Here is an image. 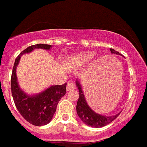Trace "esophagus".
Segmentation results:
<instances>
[{
    "label": "esophagus",
    "instance_id": "1",
    "mask_svg": "<svg viewBox=\"0 0 147 147\" xmlns=\"http://www.w3.org/2000/svg\"><path fill=\"white\" fill-rule=\"evenodd\" d=\"M74 89V86L72 82H68L67 85V91H71Z\"/></svg>",
    "mask_w": 147,
    "mask_h": 147
}]
</instances>
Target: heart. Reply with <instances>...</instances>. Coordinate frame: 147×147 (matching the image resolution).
<instances>
[{
  "label": "heart",
  "mask_w": 147,
  "mask_h": 147,
  "mask_svg": "<svg viewBox=\"0 0 147 147\" xmlns=\"http://www.w3.org/2000/svg\"><path fill=\"white\" fill-rule=\"evenodd\" d=\"M94 56V53L90 52H85L77 55L71 60V65L74 66H80L89 61Z\"/></svg>",
  "instance_id": "1"
}]
</instances>
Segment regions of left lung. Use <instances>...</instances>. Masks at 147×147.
<instances>
[{"label":"left lung","mask_w":147,"mask_h":147,"mask_svg":"<svg viewBox=\"0 0 147 147\" xmlns=\"http://www.w3.org/2000/svg\"><path fill=\"white\" fill-rule=\"evenodd\" d=\"M110 49L112 54L113 53V54L119 55V52L114 50L113 49ZM76 85L79 89V98L77 100V104H76V113H77L79 117L85 124L91 126V127H94V128H100V127L107 125L111 122H113L119 115L120 113L115 116H106L98 114L94 112L89 107L86 100L85 99L82 87H81L80 83L79 82L78 80L76 81Z\"/></svg>","instance_id":"obj_1"}]
</instances>
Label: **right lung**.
Masks as SVG:
<instances>
[{
    "label": "right lung",
    "mask_w": 147,
    "mask_h": 147,
    "mask_svg": "<svg viewBox=\"0 0 147 147\" xmlns=\"http://www.w3.org/2000/svg\"><path fill=\"white\" fill-rule=\"evenodd\" d=\"M52 46L36 44L23 50L15 60L11 76V92L17 110L26 121L36 126L48 124L54 116L59 101L66 93L67 82L60 86H53L35 95H28L19 87L16 77V67L21 55L31 53L34 49L49 50Z\"/></svg>",
    "instance_id": "1"
}]
</instances>
